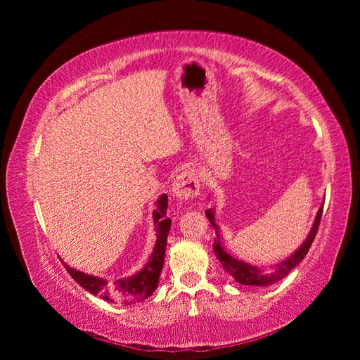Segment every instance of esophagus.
Segmentation results:
<instances>
[{
    "mask_svg": "<svg viewBox=\"0 0 360 360\" xmlns=\"http://www.w3.org/2000/svg\"><path fill=\"white\" fill-rule=\"evenodd\" d=\"M171 192L172 197L177 201H189L195 198L200 192L198 176L191 169L181 171L179 176L174 179Z\"/></svg>",
    "mask_w": 360,
    "mask_h": 360,
    "instance_id": "obj_1",
    "label": "esophagus"
}]
</instances>
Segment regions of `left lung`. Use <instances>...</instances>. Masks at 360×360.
I'll use <instances>...</instances> for the list:
<instances>
[{
  "label": "left lung",
  "instance_id": "left-lung-1",
  "mask_svg": "<svg viewBox=\"0 0 360 360\" xmlns=\"http://www.w3.org/2000/svg\"><path fill=\"white\" fill-rule=\"evenodd\" d=\"M321 214H323V205L319 209L317 216H315L314 225L309 231V236L307 237V240L303 242V245L296 250V252L291 254L287 259L281 261V263L271 266L269 270L267 269H261L257 266H252L249 263H245L242 259H237L234 257H231L230 254L225 252L224 246L219 242V228H217L216 222H214V212L212 209H209L205 212L207 219L210 221V224L213 225V228L216 230V236L217 238H214L213 243V250L217 257V259L221 261L222 267L225 269V271L228 275H231L234 278L236 282L242 285H255V287H269L275 282L281 281L282 278H285L290 271L296 267L300 261L307 257L308 250L314 242L315 234L319 231V225L321 221Z\"/></svg>",
  "mask_w": 360,
  "mask_h": 360
}]
</instances>
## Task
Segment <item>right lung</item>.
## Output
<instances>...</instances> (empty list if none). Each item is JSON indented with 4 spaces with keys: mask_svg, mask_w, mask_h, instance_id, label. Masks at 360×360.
Listing matches in <instances>:
<instances>
[{
    "mask_svg": "<svg viewBox=\"0 0 360 360\" xmlns=\"http://www.w3.org/2000/svg\"><path fill=\"white\" fill-rule=\"evenodd\" d=\"M167 207L168 197L163 193L158 200V209L153 213V221L156 225V245L153 248L147 264L141 269L138 274L130 275L127 278L108 281L97 276L86 275L84 271L66 266L69 275L78 282V284L85 288L94 296H101L108 302H122L126 304L143 302L150 297L158 288L159 276L165 261V249H167V238L171 226V219L167 217Z\"/></svg>",
    "mask_w": 360,
    "mask_h": 360,
    "instance_id": "obj_1",
    "label": "right lung"
}]
</instances>
